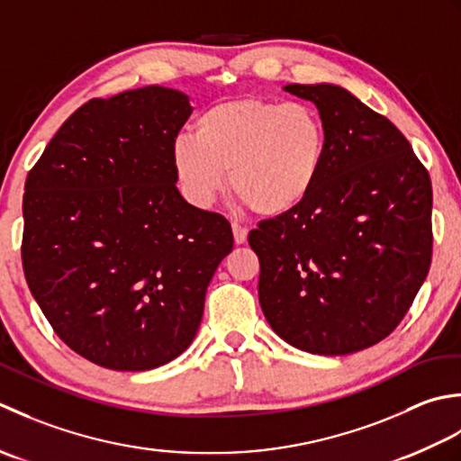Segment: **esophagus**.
Masks as SVG:
<instances>
[{
  "label": "esophagus",
  "mask_w": 461,
  "mask_h": 461,
  "mask_svg": "<svg viewBox=\"0 0 461 461\" xmlns=\"http://www.w3.org/2000/svg\"><path fill=\"white\" fill-rule=\"evenodd\" d=\"M232 234H234V242H237V244H242V242H247L249 229H247V227H242L240 222H232Z\"/></svg>",
  "instance_id": "34e87169"
}]
</instances>
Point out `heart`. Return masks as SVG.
<instances>
[{
    "label": "heart",
    "instance_id": "1",
    "mask_svg": "<svg viewBox=\"0 0 461 461\" xmlns=\"http://www.w3.org/2000/svg\"><path fill=\"white\" fill-rule=\"evenodd\" d=\"M326 125L306 103L239 97L214 103L194 119V135L171 147L178 189L209 206L229 189L258 217L294 211L312 193L326 157Z\"/></svg>",
    "mask_w": 461,
    "mask_h": 461
}]
</instances>
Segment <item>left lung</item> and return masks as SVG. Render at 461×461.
<instances>
[{"instance_id": "obj_1", "label": "left lung", "mask_w": 461, "mask_h": 461, "mask_svg": "<svg viewBox=\"0 0 461 461\" xmlns=\"http://www.w3.org/2000/svg\"><path fill=\"white\" fill-rule=\"evenodd\" d=\"M326 125L322 171L303 204L249 232L258 300L283 340L342 356L403 321L431 262V181L408 139L336 86H286Z\"/></svg>"}]
</instances>
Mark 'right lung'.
I'll return each instance as SVG.
<instances>
[{"label":"right lung","mask_w":461,"mask_h":461,"mask_svg":"<svg viewBox=\"0 0 461 461\" xmlns=\"http://www.w3.org/2000/svg\"><path fill=\"white\" fill-rule=\"evenodd\" d=\"M189 99L158 86L91 99L27 175L22 262L61 340L109 370L189 348L232 229L176 189L171 147Z\"/></svg>","instance_id":"obj_1"}]
</instances>
